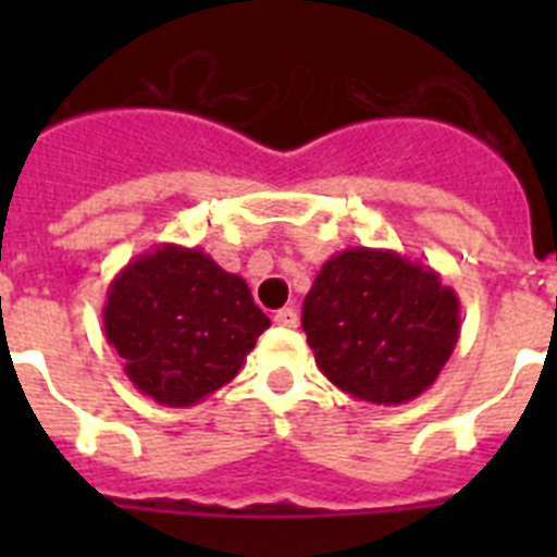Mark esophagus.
<instances>
[{
	"label": "esophagus",
	"mask_w": 557,
	"mask_h": 557,
	"mask_svg": "<svg viewBox=\"0 0 557 557\" xmlns=\"http://www.w3.org/2000/svg\"><path fill=\"white\" fill-rule=\"evenodd\" d=\"M273 321L278 323V326L295 329V326H298V312H295L293 307H284V309H278V312L273 314Z\"/></svg>",
	"instance_id": "1"
}]
</instances>
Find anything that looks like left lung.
I'll return each instance as SVG.
<instances>
[{"label":"left lung","instance_id":"1","mask_svg":"<svg viewBox=\"0 0 557 557\" xmlns=\"http://www.w3.org/2000/svg\"><path fill=\"white\" fill-rule=\"evenodd\" d=\"M301 326L332 385L393 407L435 385L460 337V301L426 264L346 248L314 275Z\"/></svg>","mask_w":557,"mask_h":557}]
</instances>
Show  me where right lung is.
<instances>
[{
    "mask_svg": "<svg viewBox=\"0 0 557 557\" xmlns=\"http://www.w3.org/2000/svg\"><path fill=\"white\" fill-rule=\"evenodd\" d=\"M102 326L136 391L164 407H191L239 373L270 318L243 275L200 248L164 243L113 278Z\"/></svg>",
    "mask_w": 557,
    "mask_h": 557,
    "instance_id": "obj_1",
    "label": "right lung"
}]
</instances>
